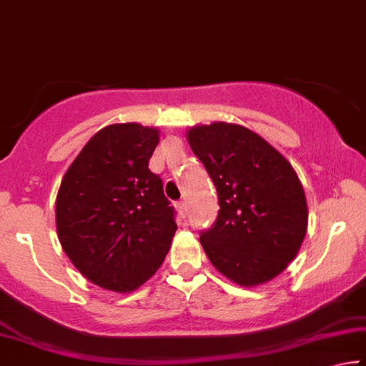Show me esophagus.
Segmentation results:
<instances>
[{
    "label": "esophagus",
    "mask_w": 366,
    "mask_h": 366,
    "mask_svg": "<svg viewBox=\"0 0 366 366\" xmlns=\"http://www.w3.org/2000/svg\"><path fill=\"white\" fill-rule=\"evenodd\" d=\"M177 209H178V212H179V216L187 217V214H188V204H187V201H179L178 204H177Z\"/></svg>",
    "instance_id": "1"
}]
</instances>
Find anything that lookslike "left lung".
Wrapping results in <instances>:
<instances>
[{
  "label": "left lung",
  "mask_w": 366,
  "mask_h": 366,
  "mask_svg": "<svg viewBox=\"0 0 366 366\" xmlns=\"http://www.w3.org/2000/svg\"><path fill=\"white\" fill-rule=\"evenodd\" d=\"M219 198V214L199 242L217 272L245 288L273 280L297 255L307 202L295 168L265 139L232 122L187 131Z\"/></svg>",
  "instance_id": "obj_1"
}]
</instances>
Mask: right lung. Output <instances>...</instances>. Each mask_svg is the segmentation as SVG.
Wrapping results in <instances>:
<instances>
[{
  "label": "right lung",
  "mask_w": 366,
  "mask_h": 366,
  "mask_svg": "<svg viewBox=\"0 0 366 366\" xmlns=\"http://www.w3.org/2000/svg\"><path fill=\"white\" fill-rule=\"evenodd\" d=\"M157 127L111 124L88 140L61 178L55 224L61 249L83 277L132 293L155 274L177 232L173 207L149 160Z\"/></svg>",
  "instance_id": "1"
}]
</instances>
